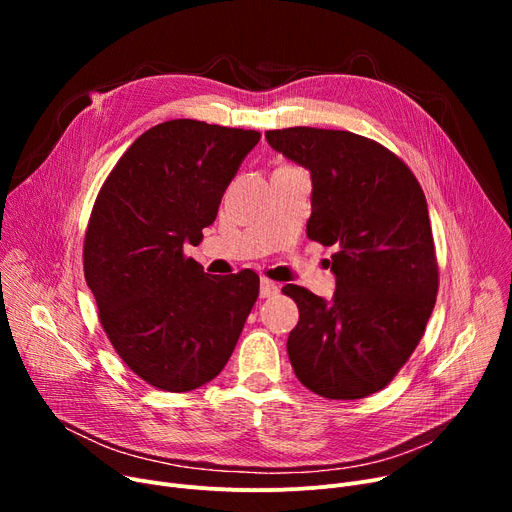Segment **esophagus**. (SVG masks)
I'll return each instance as SVG.
<instances>
[{"instance_id":"esophagus-1","label":"esophagus","mask_w":512,"mask_h":512,"mask_svg":"<svg viewBox=\"0 0 512 512\" xmlns=\"http://www.w3.org/2000/svg\"><path fill=\"white\" fill-rule=\"evenodd\" d=\"M276 292H278V284H276L274 280H270V278H261V288H259L261 299H270V297H274Z\"/></svg>"}]
</instances>
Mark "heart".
Segmentation results:
<instances>
[{"mask_svg": "<svg viewBox=\"0 0 512 512\" xmlns=\"http://www.w3.org/2000/svg\"><path fill=\"white\" fill-rule=\"evenodd\" d=\"M280 168H288V166H286V164H284V166H280Z\"/></svg>", "mask_w": 512, "mask_h": 512, "instance_id": "1", "label": "heart"}]
</instances>
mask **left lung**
<instances>
[{"label": "left lung", "instance_id": "left-lung-1", "mask_svg": "<svg viewBox=\"0 0 512 512\" xmlns=\"http://www.w3.org/2000/svg\"><path fill=\"white\" fill-rule=\"evenodd\" d=\"M276 151L311 172L307 236L336 247L328 303L303 286L288 357L299 382L332 400L386 388L417 348L438 294V257L415 174L378 141L348 130H267Z\"/></svg>", "mask_w": 512, "mask_h": 512}]
</instances>
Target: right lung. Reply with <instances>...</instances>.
Wrapping results in <instances>:
<instances>
[{"instance_id": "add662e5", "label": "right lung", "mask_w": 512, "mask_h": 512, "mask_svg": "<svg viewBox=\"0 0 512 512\" xmlns=\"http://www.w3.org/2000/svg\"><path fill=\"white\" fill-rule=\"evenodd\" d=\"M257 130L161 122L134 141L101 184L83 265L118 357L166 392L195 390L228 363L257 301L259 276H209L184 255L203 238Z\"/></svg>"}]
</instances>
